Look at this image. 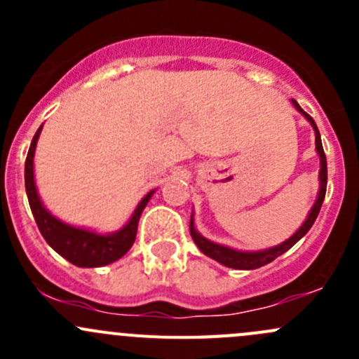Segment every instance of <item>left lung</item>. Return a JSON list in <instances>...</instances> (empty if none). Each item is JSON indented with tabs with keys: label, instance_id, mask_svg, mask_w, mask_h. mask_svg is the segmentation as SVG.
<instances>
[{
	"label": "left lung",
	"instance_id": "left-lung-1",
	"mask_svg": "<svg viewBox=\"0 0 359 359\" xmlns=\"http://www.w3.org/2000/svg\"><path fill=\"white\" fill-rule=\"evenodd\" d=\"M292 104L295 106V109L299 111L300 114H302L304 118H306L307 121L311 123V125H313L314 135H316V151H318V154H320V163H321L320 193H318L316 203H314L313 208H311V212H309V215H307L306 222L300 226V229L297 231V233L293 234L292 238H288L287 241H283V243L278 245V247L260 250V252H238V250L224 247V245H217V243H213V241L206 240V238H203L201 234L198 233L196 229H194V220H193V217H191V226L189 227H191V236H193L194 243L198 245V248H200L206 257H212L213 260L224 264L226 267H233V269H257V267H262V266H266V264L273 262L276 257L283 255L285 252H288V250H290L293 245H295L297 241L300 240V238L306 236V233L311 229V227H313L314 220H316L318 213H320L321 205H323L325 193H327V175H328V172H327V156H325L323 146H321L320 130H318L314 119L311 118V116L307 114V112L304 111L302 107L299 106V104H297V100L292 99Z\"/></svg>",
	"mask_w": 359,
	"mask_h": 359
}]
</instances>
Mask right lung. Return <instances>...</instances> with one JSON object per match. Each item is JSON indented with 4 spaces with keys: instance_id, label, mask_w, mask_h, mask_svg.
<instances>
[{
    "instance_id": "right-lung-1",
    "label": "right lung",
    "mask_w": 359,
    "mask_h": 359,
    "mask_svg": "<svg viewBox=\"0 0 359 359\" xmlns=\"http://www.w3.org/2000/svg\"><path fill=\"white\" fill-rule=\"evenodd\" d=\"M41 128L43 125L39 126L38 132L32 137L31 147H29L27 158H25V193H27L29 206H31V212L34 215L36 224H38L39 233L43 234L46 243L55 250L59 255H62L64 259H67L69 262L78 267H100L121 259L135 241L139 219L154 191H151L142 198V201L139 203L128 224L112 234H97L93 231L79 229V227L69 226L62 220L55 219L43 206L34 184L32 159H34L36 142H38Z\"/></svg>"
}]
</instances>
